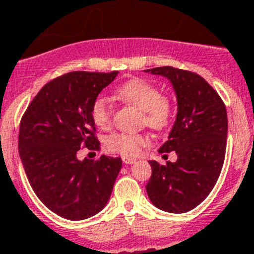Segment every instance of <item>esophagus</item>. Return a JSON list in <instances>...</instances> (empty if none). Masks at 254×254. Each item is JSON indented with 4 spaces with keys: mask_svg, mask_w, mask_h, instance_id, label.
<instances>
[{
    "mask_svg": "<svg viewBox=\"0 0 254 254\" xmlns=\"http://www.w3.org/2000/svg\"><path fill=\"white\" fill-rule=\"evenodd\" d=\"M122 160H123V163L125 164H133V163H136V161H137V159H134V158H128V156H123L122 158Z\"/></svg>",
    "mask_w": 254,
    "mask_h": 254,
    "instance_id": "34e87169",
    "label": "esophagus"
}]
</instances>
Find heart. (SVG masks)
<instances>
[{"label": "heart", "instance_id": "b5f03b06", "mask_svg": "<svg viewBox=\"0 0 254 254\" xmlns=\"http://www.w3.org/2000/svg\"><path fill=\"white\" fill-rule=\"evenodd\" d=\"M118 95L142 112L143 123L154 129L167 128L172 120V104L154 85L141 78H132L118 89ZM112 105L104 96H98L91 107V120L100 129L112 125ZM151 138L146 133H116L108 138V149L123 156H136L142 147L149 146Z\"/></svg>", "mask_w": 254, "mask_h": 254}]
</instances>
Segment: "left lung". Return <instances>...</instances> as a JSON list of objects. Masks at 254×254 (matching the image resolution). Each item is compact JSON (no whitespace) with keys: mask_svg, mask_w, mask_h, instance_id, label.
I'll return each mask as SVG.
<instances>
[{"mask_svg":"<svg viewBox=\"0 0 254 254\" xmlns=\"http://www.w3.org/2000/svg\"><path fill=\"white\" fill-rule=\"evenodd\" d=\"M145 72L167 77L177 96V117L159 152L176 151V163L150 160L146 192L155 207L172 214L193 210L216 185L225 159L228 117L219 94L199 75L174 67Z\"/></svg>","mask_w":254,"mask_h":254,"instance_id":"8db88e82","label":"left lung"}]
</instances>
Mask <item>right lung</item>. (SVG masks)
<instances>
[{
	"label": "right lung",
	"mask_w": 254,
	"mask_h": 254,
	"mask_svg": "<svg viewBox=\"0 0 254 254\" xmlns=\"http://www.w3.org/2000/svg\"><path fill=\"white\" fill-rule=\"evenodd\" d=\"M118 75L75 71L44 85L20 122L19 154L38 198L58 216L84 220L103 210L122 168L121 158L78 160L86 146L98 150L91 107Z\"/></svg>",
	"instance_id": "add662e5"
}]
</instances>
